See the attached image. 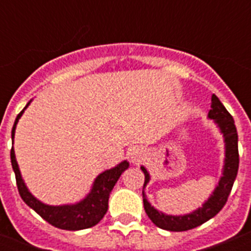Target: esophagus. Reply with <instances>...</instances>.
<instances>
[{"label":"esophagus","mask_w":251,"mask_h":251,"mask_svg":"<svg viewBox=\"0 0 251 251\" xmlns=\"http://www.w3.org/2000/svg\"><path fill=\"white\" fill-rule=\"evenodd\" d=\"M145 151L139 147H133L129 151V153H128L130 162H133V163H141L143 161V158H145Z\"/></svg>","instance_id":"esophagus-1"}]
</instances>
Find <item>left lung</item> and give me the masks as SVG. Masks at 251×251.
<instances>
[{
    "instance_id": "8db88e82",
    "label": "left lung",
    "mask_w": 251,
    "mask_h": 251,
    "mask_svg": "<svg viewBox=\"0 0 251 251\" xmlns=\"http://www.w3.org/2000/svg\"><path fill=\"white\" fill-rule=\"evenodd\" d=\"M208 119H212L216 124L219 132L223 134L224 148H225V158H224L223 171L216 187L214 188L212 194L208 196L207 200L200 206L195 208L191 212L183 215H168L157 210L152 203L148 201L146 196L145 188L151 181V175L145 166H141V170L145 174V185H143V206L146 214L148 215L152 223L156 226L168 231H186L194 227L202 225L203 223L219 214L221 208L227 201L230 191H231L234 181L236 178L239 170V151H238V132L235 127L234 119L220 99L216 95L211 97V109L207 114Z\"/></svg>"
}]
</instances>
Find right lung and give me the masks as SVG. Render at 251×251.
I'll list each match as a JSON object with an SVG mask.
<instances>
[{
	"label": "right lung",
	"instance_id": "obj_1",
	"mask_svg": "<svg viewBox=\"0 0 251 251\" xmlns=\"http://www.w3.org/2000/svg\"><path fill=\"white\" fill-rule=\"evenodd\" d=\"M31 101H32V99L26 104L25 108L16 117V121H15V124L12 127V132H11L12 145L17 123H19L20 118L22 117L26 108L30 105ZM11 163H12L13 172H15V176H16V183L20 196H21L22 200L25 201L26 205L32 208L34 211H36L44 220L48 221L49 224H51L55 227H59V229L63 230H72V231L89 229V227L97 225L103 219L104 215L108 211V201H109V196L113 187L115 186L121 175L129 167V162L127 159H124L114 167L103 171L101 174L95 177L94 182H93L92 188L88 192V195L84 199H81L80 201H77V202L64 203V205H48V203L36 199L26 186L25 181L22 178L19 163L16 161L13 146L12 150H11Z\"/></svg>",
	"mask_w": 251,
	"mask_h": 251
}]
</instances>
